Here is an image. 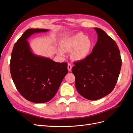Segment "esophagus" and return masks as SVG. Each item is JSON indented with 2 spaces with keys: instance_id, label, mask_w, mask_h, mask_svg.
I'll return each mask as SVG.
<instances>
[{
  "instance_id": "34e87169",
  "label": "esophagus",
  "mask_w": 133,
  "mask_h": 133,
  "mask_svg": "<svg viewBox=\"0 0 133 133\" xmlns=\"http://www.w3.org/2000/svg\"><path fill=\"white\" fill-rule=\"evenodd\" d=\"M67 69L69 71H71L72 69V65L70 63H68V65H67Z\"/></svg>"
}]
</instances>
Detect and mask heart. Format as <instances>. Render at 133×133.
I'll use <instances>...</instances> for the list:
<instances>
[{
	"label": "heart",
	"instance_id": "obj_1",
	"mask_svg": "<svg viewBox=\"0 0 133 133\" xmlns=\"http://www.w3.org/2000/svg\"><path fill=\"white\" fill-rule=\"evenodd\" d=\"M94 43L92 39L82 33H78L70 38L63 40L61 47L64 52H71V57L75 61L85 59L92 51ZM57 53L64 56V52L61 48L57 49Z\"/></svg>",
	"mask_w": 133,
	"mask_h": 133
}]
</instances>
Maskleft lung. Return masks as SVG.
Listing matches in <instances>:
<instances>
[{
	"label": "left lung",
	"mask_w": 133,
	"mask_h": 133,
	"mask_svg": "<svg viewBox=\"0 0 133 133\" xmlns=\"http://www.w3.org/2000/svg\"><path fill=\"white\" fill-rule=\"evenodd\" d=\"M94 29L98 38L92 52L83 60L75 62L72 68L76 89L90 100L99 99L112 91L121 67L120 51L114 40L101 29Z\"/></svg>",
	"instance_id": "8db88e82"
}]
</instances>
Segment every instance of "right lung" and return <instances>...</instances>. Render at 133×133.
Wrapping results in <instances>:
<instances>
[{
	"mask_svg": "<svg viewBox=\"0 0 133 133\" xmlns=\"http://www.w3.org/2000/svg\"><path fill=\"white\" fill-rule=\"evenodd\" d=\"M48 31L26 30L15 43L11 55L10 70L14 85L23 97L35 103L50 101L68 73L66 62H56L31 51L26 39L34 33Z\"/></svg>",
	"mask_w": 133,
	"mask_h": 133,
	"instance_id": "1",
	"label": "right lung"
}]
</instances>
